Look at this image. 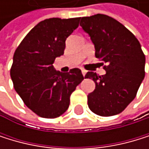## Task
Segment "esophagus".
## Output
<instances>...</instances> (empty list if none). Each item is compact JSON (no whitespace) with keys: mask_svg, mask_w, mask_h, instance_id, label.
I'll list each match as a JSON object with an SVG mask.
<instances>
[{"mask_svg":"<svg viewBox=\"0 0 149 149\" xmlns=\"http://www.w3.org/2000/svg\"><path fill=\"white\" fill-rule=\"evenodd\" d=\"M81 72H82V75L85 76V75H86V73H87V70H84V69H81Z\"/></svg>","mask_w":149,"mask_h":149,"instance_id":"1","label":"esophagus"}]
</instances>
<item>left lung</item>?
I'll return each instance as SVG.
<instances>
[{"mask_svg":"<svg viewBox=\"0 0 149 149\" xmlns=\"http://www.w3.org/2000/svg\"><path fill=\"white\" fill-rule=\"evenodd\" d=\"M80 26L91 38L95 57L106 63L104 75L88 71L85 76L95 84L88 95V107L100 116L118 114L135 98L145 77V54L136 36L112 17H83Z\"/></svg>","mask_w":149,"mask_h":149,"instance_id":"1","label":"left lung"}]
</instances>
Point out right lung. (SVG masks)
Wrapping results in <instances>:
<instances>
[{
  "label": "right lung",
  "mask_w": 149,
  "mask_h": 149,
  "mask_svg": "<svg viewBox=\"0 0 149 149\" xmlns=\"http://www.w3.org/2000/svg\"><path fill=\"white\" fill-rule=\"evenodd\" d=\"M79 19L53 18L39 22L15 51L10 69L14 88L40 117L53 119L64 113L71 93L84 79L78 68L62 73L53 66L55 58L64 54L66 39Z\"/></svg>",
  "instance_id": "obj_1"
}]
</instances>
